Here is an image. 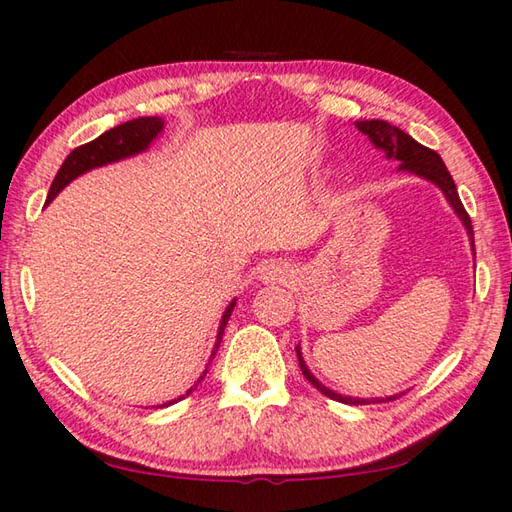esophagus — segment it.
<instances>
[{
    "mask_svg": "<svg viewBox=\"0 0 512 512\" xmlns=\"http://www.w3.org/2000/svg\"><path fill=\"white\" fill-rule=\"evenodd\" d=\"M259 277H262L266 284H288L290 279H293V270L284 262H268L259 270Z\"/></svg>",
    "mask_w": 512,
    "mask_h": 512,
    "instance_id": "1",
    "label": "esophagus"
}]
</instances>
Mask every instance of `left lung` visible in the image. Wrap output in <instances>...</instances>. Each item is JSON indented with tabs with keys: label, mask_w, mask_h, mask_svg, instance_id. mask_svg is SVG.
<instances>
[{
	"label": "left lung",
	"mask_w": 512,
	"mask_h": 512,
	"mask_svg": "<svg viewBox=\"0 0 512 512\" xmlns=\"http://www.w3.org/2000/svg\"><path fill=\"white\" fill-rule=\"evenodd\" d=\"M357 130H362L364 135H368L370 142L375 144V148L384 150L388 159H397L399 162V170H406V173H413L428 179V182H433L442 193L446 195L448 204L455 208L457 217L462 219V224L466 226V233L470 237V244H473L475 250V237H473V226H470V217L466 213V208L462 204V199H459L457 193V186L453 182V177H450L446 164L442 162V157H439L435 150H430L426 146H422L419 142H415L413 137L404 130H399L397 126L384 122V119H364V122H355ZM297 350V359H299V368H302L304 377L308 379L310 384H313L319 393L335 399V402H342V404H353V406H362V404H375V402H384V399H357V397H346V395H339L335 390L326 388L322 382H317L315 375L310 373L304 357H302V350L299 346H295ZM397 397V395H395ZM395 397H386L388 399H395Z\"/></svg>",
	"instance_id": "8db88e82"
}]
</instances>
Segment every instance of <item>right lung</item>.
<instances>
[{
    "instance_id": "obj_1",
    "label": "right lung",
    "mask_w": 512,
    "mask_h": 512,
    "mask_svg": "<svg viewBox=\"0 0 512 512\" xmlns=\"http://www.w3.org/2000/svg\"><path fill=\"white\" fill-rule=\"evenodd\" d=\"M164 128V119L162 117H137V119H130L126 124H119L115 128L106 130L104 135H99L93 142H88L84 146H77L73 153H70L62 168L57 170V175L53 179V184H50L48 190V197H46V204L53 202L57 197V193L62 188H66L70 182H73L75 177L88 173V170L99 168V166H106V164H113L119 162V159H126V157H133L137 153H144V150L150 146V142L162 133ZM235 308V299L228 304V308L224 310L222 315V322H219V330H217V342H215V350L213 355H210V362H213V357L217 353L219 344H222V335H224V328L230 319V313H233ZM208 370H204L202 377L197 379V382L186 390V395L177 397V399H170V402L162 404L159 408L170 406V404H177L179 399L188 397L193 390L202 384V379L206 377Z\"/></svg>"
}]
</instances>
